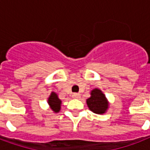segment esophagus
I'll return each instance as SVG.
<instances>
[{"label": "esophagus", "instance_id": "34e87169", "mask_svg": "<svg viewBox=\"0 0 150 150\" xmlns=\"http://www.w3.org/2000/svg\"><path fill=\"white\" fill-rule=\"evenodd\" d=\"M73 96V98H75V99H79L80 98V94L79 93H74L72 95Z\"/></svg>", "mask_w": 150, "mask_h": 150}]
</instances>
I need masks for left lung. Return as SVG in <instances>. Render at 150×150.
I'll use <instances>...</instances> for the list:
<instances>
[{
  "instance_id": "8db88e82",
  "label": "left lung",
  "mask_w": 150,
  "mask_h": 150,
  "mask_svg": "<svg viewBox=\"0 0 150 150\" xmlns=\"http://www.w3.org/2000/svg\"><path fill=\"white\" fill-rule=\"evenodd\" d=\"M90 94L91 96L86 100L89 110L95 114H103L106 113L109 107V103L103 92L96 88L92 90Z\"/></svg>"
}]
</instances>
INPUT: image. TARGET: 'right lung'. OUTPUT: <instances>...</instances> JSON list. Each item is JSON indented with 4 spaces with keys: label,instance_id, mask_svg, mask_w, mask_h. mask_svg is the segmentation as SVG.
Returning a JSON list of instances; mask_svg holds the SVG:
<instances>
[{
    "label": "right lung",
    "instance_id": "obj_1",
    "mask_svg": "<svg viewBox=\"0 0 150 150\" xmlns=\"http://www.w3.org/2000/svg\"><path fill=\"white\" fill-rule=\"evenodd\" d=\"M48 104L50 105V109L54 112V113H58L61 110V100L58 98V96L56 93L52 92L50 96L47 100Z\"/></svg>",
    "mask_w": 150,
    "mask_h": 150
}]
</instances>
